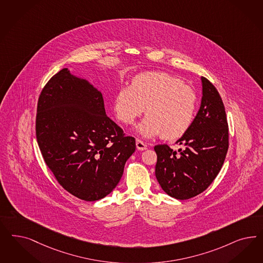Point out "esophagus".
I'll use <instances>...</instances> for the list:
<instances>
[{"mask_svg":"<svg viewBox=\"0 0 263 263\" xmlns=\"http://www.w3.org/2000/svg\"><path fill=\"white\" fill-rule=\"evenodd\" d=\"M136 148L140 151H144L147 149V145L145 144L144 142L140 139H136Z\"/></svg>","mask_w":263,"mask_h":263,"instance_id":"esophagus-1","label":"esophagus"}]
</instances>
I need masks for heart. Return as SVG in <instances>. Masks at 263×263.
<instances>
[{"mask_svg": "<svg viewBox=\"0 0 263 263\" xmlns=\"http://www.w3.org/2000/svg\"><path fill=\"white\" fill-rule=\"evenodd\" d=\"M196 107L197 97L192 87L177 77L157 71L136 76L129 87L119 91L114 102L121 122L132 125L145 110L148 116L138 127L140 135H161L167 140L186 134L194 123Z\"/></svg>", "mask_w": 263, "mask_h": 263, "instance_id": "heart-1", "label": "heart"}]
</instances>
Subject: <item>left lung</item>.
<instances>
[{
	"label": "left lung",
	"instance_id": "left-lung-1",
	"mask_svg": "<svg viewBox=\"0 0 263 263\" xmlns=\"http://www.w3.org/2000/svg\"><path fill=\"white\" fill-rule=\"evenodd\" d=\"M202 80V101L190 129L173 151L167 144L156 145V177L161 189L176 199L201 194L219 174L229 150V124L220 93L207 78Z\"/></svg>",
	"mask_w": 263,
	"mask_h": 263
}]
</instances>
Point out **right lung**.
I'll list each match as a JSON object with an SVG mask.
<instances>
[{"mask_svg":"<svg viewBox=\"0 0 263 263\" xmlns=\"http://www.w3.org/2000/svg\"><path fill=\"white\" fill-rule=\"evenodd\" d=\"M35 136L43 160L61 186L85 201H96L118 185L136 151L104 109L101 92L63 68L39 97Z\"/></svg>","mask_w":263,"mask_h":263,"instance_id":"obj_1","label":"right lung"}]
</instances>
